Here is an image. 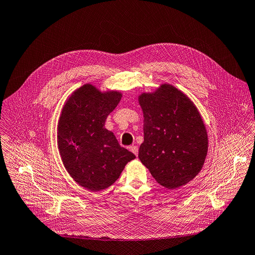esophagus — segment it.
Listing matches in <instances>:
<instances>
[{"instance_id":"obj_1","label":"esophagus","mask_w":255,"mask_h":255,"mask_svg":"<svg viewBox=\"0 0 255 255\" xmlns=\"http://www.w3.org/2000/svg\"><path fill=\"white\" fill-rule=\"evenodd\" d=\"M129 150H130L135 156H138V153H139V148H138V146L132 145V146L129 147Z\"/></svg>"}]
</instances>
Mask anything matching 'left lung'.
<instances>
[{
  "instance_id": "obj_1",
  "label": "left lung",
  "mask_w": 255,
  "mask_h": 255,
  "mask_svg": "<svg viewBox=\"0 0 255 255\" xmlns=\"http://www.w3.org/2000/svg\"><path fill=\"white\" fill-rule=\"evenodd\" d=\"M144 113V142L139 158L158 184L177 189L201 170L208 149L206 128L194 103L163 84L139 96Z\"/></svg>"
}]
</instances>
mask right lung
I'll use <instances>...</instances> for the list:
<instances>
[{"instance_id":"obj_1","label":"right lung","mask_w":255,"mask_h":255,"mask_svg":"<svg viewBox=\"0 0 255 255\" xmlns=\"http://www.w3.org/2000/svg\"><path fill=\"white\" fill-rule=\"evenodd\" d=\"M121 99L120 92L102 93L87 84L72 93L62 109L57 132L62 162L71 178L90 191L110 187L135 158L104 128Z\"/></svg>"}]
</instances>
